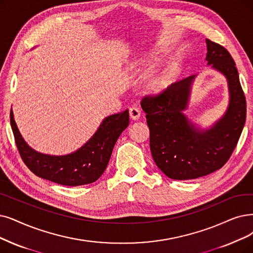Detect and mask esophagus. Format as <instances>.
I'll use <instances>...</instances> for the list:
<instances>
[{
    "instance_id": "obj_1",
    "label": "esophagus",
    "mask_w": 253,
    "mask_h": 253,
    "mask_svg": "<svg viewBox=\"0 0 253 253\" xmlns=\"http://www.w3.org/2000/svg\"><path fill=\"white\" fill-rule=\"evenodd\" d=\"M140 115H141V112H140V110L137 107L129 108V116H130V118L134 119V120H137L140 117Z\"/></svg>"
}]
</instances>
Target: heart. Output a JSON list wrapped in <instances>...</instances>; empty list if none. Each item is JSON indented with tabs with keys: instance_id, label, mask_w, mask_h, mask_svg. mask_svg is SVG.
<instances>
[{
	"instance_id": "heart-1",
	"label": "heart",
	"mask_w": 253,
	"mask_h": 253,
	"mask_svg": "<svg viewBox=\"0 0 253 253\" xmlns=\"http://www.w3.org/2000/svg\"><path fill=\"white\" fill-rule=\"evenodd\" d=\"M135 67H137V65H135ZM171 77H172V68L168 67L164 69L163 72H161L149 81V90L154 92L163 91V90H165L169 85Z\"/></svg>"
}]
</instances>
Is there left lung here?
<instances>
[{
    "instance_id": "1",
    "label": "left lung",
    "mask_w": 253,
    "mask_h": 253,
    "mask_svg": "<svg viewBox=\"0 0 253 253\" xmlns=\"http://www.w3.org/2000/svg\"><path fill=\"white\" fill-rule=\"evenodd\" d=\"M208 64L227 80L229 105L225 114L209 129H199L184 115L195 76L163 91L145 95L151 156L164 174L173 179H193L223 167L236 148L246 120V98L234 59L222 45L207 39Z\"/></svg>"
}]
</instances>
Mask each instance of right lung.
<instances>
[{"label": "right lung", "mask_w": 253, "mask_h": 253, "mask_svg": "<svg viewBox=\"0 0 253 253\" xmlns=\"http://www.w3.org/2000/svg\"><path fill=\"white\" fill-rule=\"evenodd\" d=\"M128 110L106 117L95 134L75 153L66 156L40 154L23 139L10 111L14 140L22 160L32 172L42 178L63 186L91 184L104 173L114 145L128 126Z\"/></svg>", "instance_id": "add662e5"}]
</instances>
